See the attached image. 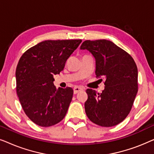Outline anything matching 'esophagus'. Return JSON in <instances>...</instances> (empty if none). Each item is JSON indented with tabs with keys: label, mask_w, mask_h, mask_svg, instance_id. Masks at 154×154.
<instances>
[{
	"label": "esophagus",
	"mask_w": 154,
	"mask_h": 154,
	"mask_svg": "<svg viewBox=\"0 0 154 154\" xmlns=\"http://www.w3.org/2000/svg\"><path fill=\"white\" fill-rule=\"evenodd\" d=\"M83 88H79V87H77V86H75V87L73 88V93L74 94H77L79 93V92L83 91Z\"/></svg>",
	"instance_id": "34e87169"
}]
</instances>
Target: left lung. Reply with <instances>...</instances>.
<instances>
[{
  "instance_id": "left-lung-1",
  "label": "left lung",
  "mask_w": 154,
  "mask_h": 154,
  "mask_svg": "<svg viewBox=\"0 0 154 154\" xmlns=\"http://www.w3.org/2000/svg\"><path fill=\"white\" fill-rule=\"evenodd\" d=\"M81 49L91 52L95 58L96 75L105 79L102 93L86 90V115L102 127L116 125L129 114L137 93L136 63L127 52L107 40H87Z\"/></svg>"
}]
</instances>
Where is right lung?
I'll return each instance as SVG.
<instances>
[{"mask_svg":"<svg viewBox=\"0 0 154 154\" xmlns=\"http://www.w3.org/2000/svg\"><path fill=\"white\" fill-rule=\"evenodd\" d=\"M82 40L45 41L27 50L16 69V90L24 113L41 127L64 119L72 100L71 88L54 85V75L63 71L66 60Z\"/></svg>","mask_w":154,"mask_h":154,"instance_id":"add662e5","label":"right lung"}]
</instances>
